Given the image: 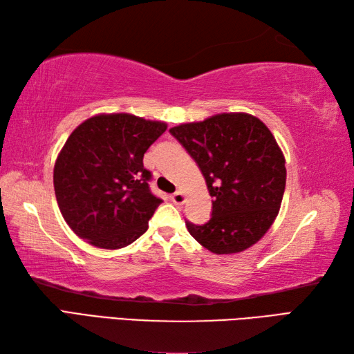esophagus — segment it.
Listing matches in <instances>:
<instances>
[{
	"label": "esophagus",
	"mask_w": 354,
	"mask_h": 354,
	"mask_svg": "<svg viewBox=\"0 0 354 354\" xmlns=\"http://www.w3.org/2000/svg\"><path fill=\"white\" fill-rule=\"evenodd\" d=\"M185 194L183 193V192H176L175 194H173L171 196V201H173V204H176V205H183L184 202H185Z\"/></svg>",
	"instance_id": "34e87169"
}]
</instances>
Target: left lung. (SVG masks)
Instances as JSON below:
<instances>
[{
    "mask_svg": "<svg viewBox=\"0 0 354 354\" xmlns=\"http://www.w3.org/2000/svg\"><path fill=\"white\" fill-rule=\"evenodd\" d=\"M170 133L198 162L213 198V216L187 230L213 254H237L272 227L286 187V160L260 118L222 112L204 122L183 123Z\"/></svg>",
    "mask_w": 354,
    "mask_h": 354,
    "instance_id": "1",
    "label": "left lung"
}]
</instances>
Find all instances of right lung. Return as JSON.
<instances>
[{"label": "right lung", "mask_w": 354, "mask_h": 354, "mask_svg": "<svg viewBox=\"0 0 354 354\" xmlns=\"http://www.w3.org/2000/svg\"><path fill=\"white\" fill-rule=\"evenodd\" d=\"M167 123L127 112L97 114L71 132L59 152L53 183L74 234L103 250H120L147 230L161 199L149 190L146 150Z\"/></svg>", "instance_id": "obj_1"}]
</instances>
